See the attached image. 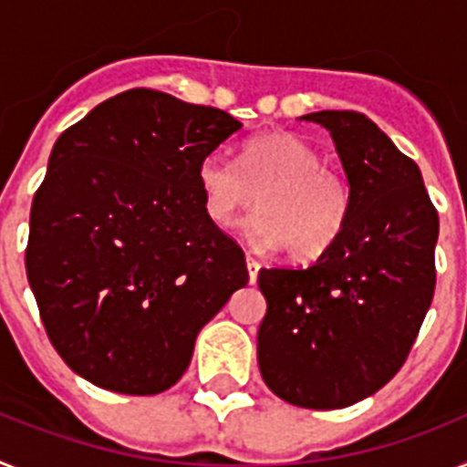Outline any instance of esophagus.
Returning <instances> with one entry per match:
<instances>
[{
    "instance_id": "1",
    "label": "esophagus",
    "mask_w": 467,
    "mask_h": 467,
    "mask_svg": "<svg viewBox=\"0 0 467 467\" xmlns=\"http://www.w3.org/2000/svg\"><path fill=\"white\" fill-rule=\"evenodd\" d=\"M248 276H250V284H255L257 281V272H260V262L255 260V257L253 255H248Z\"/></svg>"
}]
</instances>
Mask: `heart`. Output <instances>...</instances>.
Returning <instances> with one entry per match:
<instances>
[{"mask_svg": "<svg viewBox=\"0 0 467 467\" xmlns=\"http://www.w3.org/2000/svg\"><path fill=\"white\" fill-rule=\"evenodd\" d=\"M202 205L212 224L229 229L257 205L248 222L250 241L267 250L288 248L296 260H317L341 238L350 191L325 157L291 133L257 136L238 161L212 152L198 167Z\"/></svg>", "mask_w": 467, "mask_h": 467, "instance_id": "heart-1", "label": "heart"}]
</instances>
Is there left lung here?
I'll return each mask as SVG.
<instances>
[{"instance_id": "obj_1", "label": "left lung", "mask_w": 467, "mask_h": 467, "mask_svg": "<svg viewBox=\"0 0 467 467\" xmlns=\"http://www.w3.org/2000/svg\"><path fill=\"white\" fill-rule=\"evenodd\" d=\"M337 145L350 212L307 267L260 269L262 379L279 399L331 410L379 391L406 363L437 284L439 217L422 173L358 111H315Z\"/></svg>"}]
</instances>
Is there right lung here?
Wrapping results in <instances>:
<instances>
[{
    "instance_id": "add662e5",
    "label": "right lung",
    "mask_w": 467,
    "mask_h": 467,
    "mask_svg": "<svg viewBox=\"0 0 467 467\" xmlns=\"http://www.w3.org/2000/svg\"><path fill=\"white\" fill-rule=\"evenodd\" d=\"M241 126L133 88L54 142L26 272L52 346L95 387L167 391L198 331L248 284L241 245L207 219L198 183L200 161Z\"/></svg>"
}]
</instances>
